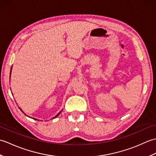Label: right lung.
<instances>
[{"mask_svg": "<svg viewBox=\"0 0 156 156\" xmlns=\"http://www.w3.org/2000/svg\"><path fill=\"white\" fill-rule=\"evenodd\" d=\"M11 69H12V68H11ZM10 78H11V74H10ZM20 108V110H21V111H22V112H23V113H24V112H23V111L21 110V108ZM62 111H61L60 112H58V114H57V115H56L55 116V117H53V119H55V118H56V117H58V115H59V114H60V113H61V112H62ZM24 114H25V113H24ZM34 119H35V120H37V119H34ZM38 121H39V120H38Z\"/></svg>", "mask_w": 156, "mask_h": 156, "instance_id": "right-lung-1", "label": "right lung"}]
</instances>
